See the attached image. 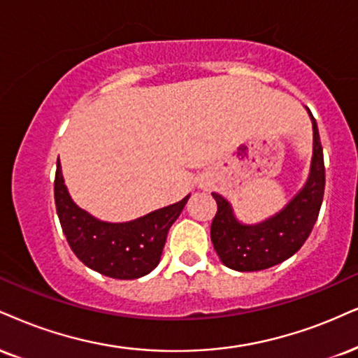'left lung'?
<instances>
[{"mask_svg": "<svg viewBox=\"0 0 358 358\" xmlns=\"http://www.w3.org/2000/svg\"><path fill=\"white\" fill-rule=\"evenodd\" d=\"M308 111V109H307ZM314 129V149L303 187L279 213L257 224H244L234 214L231 202L217 192V214L210 226V241L220 262L239 272L264 271L297 252L310 236L324 201L325 167L319 127L308 111Z\"/></svg>", "mask_w": 358, "mask_h": 358, "instance_id": "obj_1", "label": "left lung"}]
</instances>
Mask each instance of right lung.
Here are the masks:
<instances>
[{"mask_svg": "<svg viewBox=\"0 0 358 358\" xmlns=\"http://www.w3.org/2000/svg\"><path fill=\"white\" fill-rule=\"evenodd\" d=\"M189 197L129 222H106L71 199L57 162L55 202L66 241L85 266L113 279H139L157 267L167 232Z\"/></svg>", "mask_w": 358, "mask_h": 358, "instance_id": "right-lung-1", "label": "right lung"}]
</instances>
